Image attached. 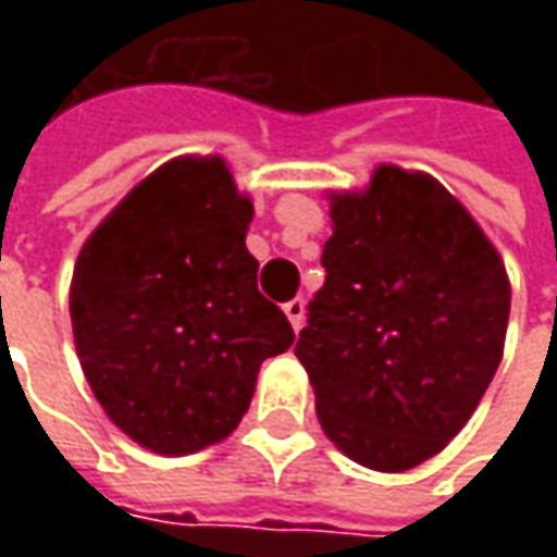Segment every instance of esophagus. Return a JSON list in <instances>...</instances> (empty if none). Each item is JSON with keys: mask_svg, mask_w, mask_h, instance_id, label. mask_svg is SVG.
<instances>
[{"mask_svg": "<svg viewBox=\"0 0 557 557\" xmlns=\"http://www.w3.org/2000/svg\"><path fill=\"white\" fill-rule=\"evenodd\" d=\"M304 312H307V307H304V300H300V297H294V300L285 304V315H288V322L294 332H300V329H304Z\"/></svg>", "mask_w": 557, "mask_h": 557, "instance_id": "esophagus-1", "label": "esophagus"}]
</instances>
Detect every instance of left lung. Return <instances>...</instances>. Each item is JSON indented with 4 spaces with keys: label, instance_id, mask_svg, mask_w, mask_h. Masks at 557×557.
Returning <instances> with one entry per match:
<instances>
[{
    "label": "left lung",
    "instance_id": "8db88e82",
    "mask_svg": "<svg viewBox=\"0 0 557 557\" xmlns=\"http://www.w3.org/2000/svg\"><path fill=\"white\" fill-rule=\"evenodd\" d=\"M325 285L294 354L322 431L374 471H409L465 428L499 369L511 288L496 247L437 180L377 166L334 195Z\"/></svg>",
    "mask_w": 557,
    "mask_h": 557
}]
</instances>
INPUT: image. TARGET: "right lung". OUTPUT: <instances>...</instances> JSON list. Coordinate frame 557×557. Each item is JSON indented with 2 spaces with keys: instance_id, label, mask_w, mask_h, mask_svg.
I'll use <instances>...</instances> for the list:
<instances>
[{
  "instance_id": "obj_1",
  "label": "right lung",
  "mask_w": 557,
  "mask_h": 557,
  "mask_svg": "<svg viewBox=\"0 0 557 557\" xmlns=\"http://www.w3.org/2000/svg\"><path fill=\"white\" fill-rule=\"evenodd\" d=\"M253 203L220 158L163 163L79 250L71 322L79 366L123 434L161 456L228 437L263 359L294 344L257 290Z\"/></svg>"
}]
</instances>
